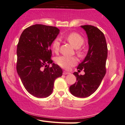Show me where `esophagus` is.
Listing matches in <instances>:
<instances>
[{
    "instance_id": "obj_1",
    "label": "esophagus",
    "mask_w": 125,
    "mask_h": 125,
    "mask_svg": "<svg viewBox=\"0 0 125 125\" xmlns=\"http://www.w3.org/2000/svg\"><path fill=\"white\" fill-rule=\"evenodd\" d=\"M70 74V73H69V72H65V71H64V72H63V74H64V75Z\"/></svg>"
}]
</instances>
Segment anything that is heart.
Masks as SVG:
<instances>
[{
  "label": "heart",
  "mask_w": 125,
  "mask_h": 125,
  "mask_svg": "<svg viewBox=\"0 0 125 125\" xmlns=\"http://www.w3.org/2000/svg\"><path fill=\"white\" fill-rule=\"evenodd\" d=\"M65 39L74 48L76 49V53L77 55L82 57L83 54V52L80 49V48L82 46L84 41L82 36L77 33H71L65 37ZM60 45V42L58 40L56 39L53 41L52 45V50L53 52H58L59 51ZM56 61L61 67L65 69H69L77 64V59L75 57L60 56L57 58Z\"/></svg>",
  "instance_id": "b5f03b06"
}]
</instances>
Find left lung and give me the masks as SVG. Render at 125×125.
Returning <instances> with one entry per match:
<instances>
[{"mask_svg":"<svg viewBox=\"0 0 125 125\" xmlns=\"http://www.w3.org/2000/svg\"><path fill=\"white\" fill-rule=\"evenodd\" d=\"M81 27L88 36L89 50L77 69L83 70L84 74L73 73L77 82L70 86V91L74 96L86 98L94 93L105 76L108 49L105 36L100 29L91 25H82Z\"/></svg>","mask_w":125,"mask_h":125,"instance_id":"1","label":"left lung"}]
</instances>
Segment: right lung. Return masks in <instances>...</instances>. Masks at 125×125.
Listing matches in <instances>:
<instances>
[{"label": "right lung", "instance_id": "obj_1", "mask_svg": "<svg viewBox=\"0 0 125 125\" xmlns=\"http://www.w3.org/2000/svg\"><path fill=\"white\" fill-rule=\"evenodd\" d=\"M59 33L55 27L35 24L25 29L20 37L17 73L25 89L37 98L51 94L54 81L62 74L61 67L52 63L50 48Z\"/></svg>", "mask_w": 125, "mask_h": 125}]
</instances>
